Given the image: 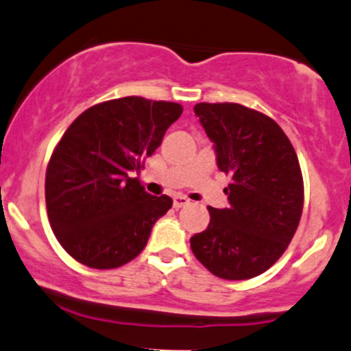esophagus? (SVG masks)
I'll return each mask as SVG.
<instances>
[{
  "label": "esophagus",
  "instance_id": "obj_1",
  "mask_svg": "<svg viewBox=\"0 0 351 351\" xmlns=\"http://www.w3.org/2000/svg\"><path fill=\"white\" fill-rule=\"evenodd\" d=\"M190 204V200H188L186 197H183V195H176L175 198H173V206L175 208H182V206H186Z\"/></svg>",
  "mask_w": 351,
  "mask_h": 351
}]
</instances>
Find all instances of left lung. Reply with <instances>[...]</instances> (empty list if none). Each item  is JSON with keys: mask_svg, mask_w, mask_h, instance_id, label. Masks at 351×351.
Instances as JSON below:
<instances>
[{"mask_svg": "<svg viewBox=\"0 0 351 351\" xmlns=\"http://www.w3.org/2000/svg\"><path fill=\"white\" fill-rule=\"evenodd\" d=\"M193 110L232 183L228 208L208 206L210 223L190 239L191 250L217 278H256L282 256L300 225L304 186L296 151L259 110L234 102H200Z\"/></svg>", "mask_w": 351, "mask_h": 351, "instance_id": "8db88e82", "label": "left lung"}]
</instances>
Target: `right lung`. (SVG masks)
Masks as SVG:
<instances>
[{"instance_id": "1", "label": "right lung", "mask_w": 351, "mask_h": 351, "mask_svg": "<svg viewBox=\"0 0 351 351\" xmlns=\"http://www.w3.org/2000/svg\"><path fill=\"white\" fill-rule=\"evenodd\" d=\"M182 112L176 102L131 95L92 106L70 124L47 166L45 202L51 230L73 259L116 269L141 254L173 200L146 193L131 175Z\"/></svg>"}]
</instances>
